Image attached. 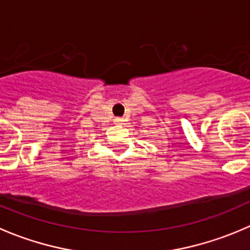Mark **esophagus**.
I'll use <instances>...</instances> for the list:
<instances>
[{"label":"esophagus","mask_w":250,"mask_h":250,"mask_svg":"<svg viewBox=\"0 0 250 250\" xmlns=\"http://www.w3.org/2000/svg\"><path fill=\"white\" fill-rule=\"evenodd\" d=\"M113 122H115V125H123V122H125V120L121 117H116L115 120H113Z\"/></svg>","instance_id":"obj_1"}]
</instances>
